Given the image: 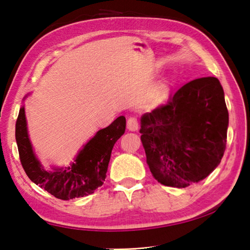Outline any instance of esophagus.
<instances>
[{
    "instance_id": "obj_1",
    "label": "esophagus",
    "mask_w": 250,
    "mask_h": 250,
    "mask_svg": "<svg viewBox=\"0 0 250 250\" xmlns=\"http://www.w3.org/2000/svg\"><path fill=\"white\" fill-rule=\"evenodd\" d=\"M126 128L129 129V131H137L139 129V122H137V119L135 117H130L126 121Z\"/></svg>"
}]
</instances>
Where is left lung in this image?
Here are the masks:
<instances>
[{"label":"left lung","instance_id":"obj_1","mask_svg":"<svg viewBox=\"0 0 250 250\" xmlns=\"http://www.w3.org/2000/svg\"><path fill=\"white\" fill-rule=\"evenodd\" d=\"M225 92L216 77L191 81L141 118V140L152 176L186 188L206 178L226 150Z\"/></svg>","mask_w":250,"mask_h":250}]
</instances>
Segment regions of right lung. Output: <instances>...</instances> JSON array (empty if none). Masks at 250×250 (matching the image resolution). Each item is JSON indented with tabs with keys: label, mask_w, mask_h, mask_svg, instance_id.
Returning a JSON list of instances; mask_svg holds the SVG:
<instances>
[{
	"label": "right lung",
	"mask_w": 250,
	"mask_h": 250,
	"mask_svg": "<svg viewBox=\"0 0 250 250\" xmlns=\"http://www.w3.org/2000/svg\"><path fill=\"white\" fill-rule=\"evenodd\" d=\"M125 131V118L120 116L83 145L70 167H52L48 171L35 156L22 105L16 121V142L20 162L32 182L58 199L71 200L91 194L104 184L111 150Z\"/></svg>",
	"instance_id": "1"
}]
</instances>
